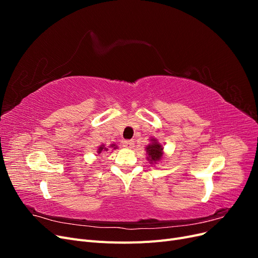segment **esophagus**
I'll use <instances>...</instances> for the list:
<instances>
[{
	"label": "esophagus",
	"mask_w": 258,
	"mask_h": 258,
	"mask_svg": "<svg viewBox=\"0 0 258 258\" xmlns=\"http://www.w3.org/2000/svg\"><path fill=\"white\" fill-rule=\"evenodd\" d=\"M122 144H123V147H126V148H132L135 146V142L132 141V140H124Z\"/></svg>",
	"instance_id": "34e87169"
}]
</instances>
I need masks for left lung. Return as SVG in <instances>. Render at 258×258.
Returning a JSON list of instances; mask_svg holds the SVG:
<instances>
[{"label": "left lung", "instance_id": "1", "mask_svg": "<svg viewBox=\"0 0 258 258\" xmlns=\"http://www.w3.org/2000/svg\"><path fill=\"white\" fill-rule=\"evenodd\" d=\"M153 143L146 146V152L148 154V160L153 162H157L162 157V146L155 140H152Z\"/></svg>", "mask_w": 258, "mask_h": 258}]
</instances>
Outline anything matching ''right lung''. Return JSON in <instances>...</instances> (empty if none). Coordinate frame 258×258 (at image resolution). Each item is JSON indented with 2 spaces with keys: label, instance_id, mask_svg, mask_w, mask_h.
<instances>
[{
  "label": "right lung",
  "instance_id": "add662e5",
  "mask_svg": "<svg viewBox=\"0 0 258 258\" xmlns=\"http://www.w3.org/2000/svg\"><path fill=\"white\" fill-rule=\"evenodd\" d=\"M111 147H112V148H114V150H115V148H116L117 146H115L114 144H112V145H111ZM106 151H107V148H106V147H104V145H101V146L98 148V153H99V154H101V153H104V152H106Z\"/></svg>",
  "mask_w": 258,
  "mask_h": 258
}]
</instances>
